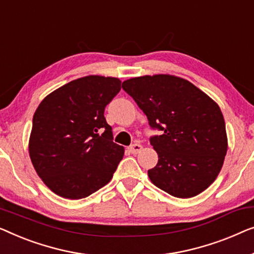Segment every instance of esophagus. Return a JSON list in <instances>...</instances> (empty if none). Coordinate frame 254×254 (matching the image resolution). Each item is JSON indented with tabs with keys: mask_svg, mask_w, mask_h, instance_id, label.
Wrapping results in <instances>:
<instances>
[{
	"mask_svg": "<svg viewBox=\"0 0 254 254\" xmlns=\"http://www.w3.org/2000/svg\"><path fill=\"white\" fill-rule=\"evenodd\" d=\"M141 149H142V146L140 144H133L128 147V151H130L132 154H138V153L141 152Z\"/></svg>",
	"mask_w": 254,
	"mask_h": 254,
	"instance_id": "obj_1",
	"label": "esophagus"
}]
</instances>
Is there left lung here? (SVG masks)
Masks as SVG:
<instances>
[{
    "mask_svg": "<svg viewBox=\"0 0 254 254\" xmlns=\"http://www.w3.org/2000/svg\"><path fill=\"white\" fill-rule=\"evenodd\" d=\"M152 128L158 164L148 170L155 187L177 198H191L216 180L228 149L226 123L217 103L183 78L154 74L123 81Z\"/></svg>",
    "mask_w": 254,
    "mask_h": 254,
    "instance_id": "obj_1",
    "label": "left lung"
}]
</instances>
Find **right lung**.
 <instances>
[{
  "label": "right lung",
  "instance_id": "right-lung-1",
  "mask_svg": "<svg viewBox=\"0 0 254 254\" xmlns=\"http://www.w3.org/2000/svg\"><path fill=\"white\" fill-rule=\"evenodd\" d=\"M120 91L119 78L86 76L52 92L35 110L30 158L60 197L86 198L113 178L124 147L113 141L103 114Z\"/></svg>",
  "mask_w": 254,
  "mask_h": 254
}]
</instances>
